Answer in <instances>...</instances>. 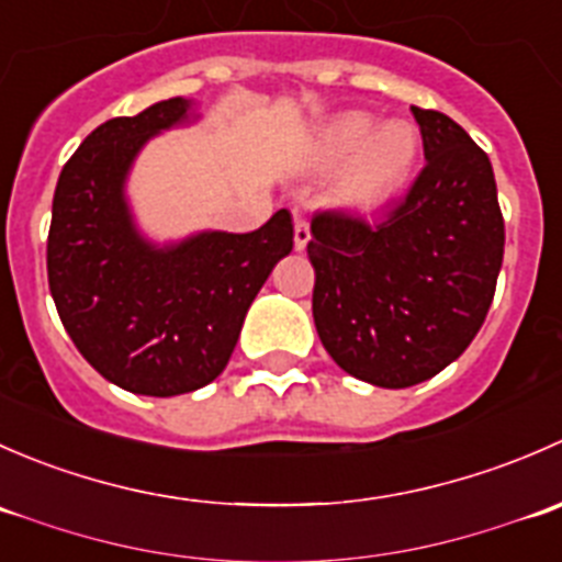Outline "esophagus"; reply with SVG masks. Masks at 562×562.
<instances>
[{
  "instance_id": "obj_1",
  "label": "esophagus",
  "mask_w": 562,
  "mask_h": 562,
  "mask_svg": "<svg viewBox=\"0 0 562 562\" xmlns=\"http://www.w3.org/2000/svg\"><path fill=\"white\" fill-rule=\"evenodd\" d=\"M307 245H310V225L307 220H302L296 214V225H293V247L302 252V249H307Z\"/></svg>"
}]
</instances>
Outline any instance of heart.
<instances>
[{"mask_svg":"<svg viewBox=\"0 0 562 562\" xmlns=\"http://www.w3.org/2000/svg\"><path fill=\"white\" fill-rule=\"evenodd\" d=\"M418 133L407 122H372L367 113H345L328 124L317 144V157L337 166L348 157L334 184L339 203L353 209L372 206L402 181L416 162Z\"/></svg>","mask_w":562,"mask_h":562,"instance_id":"obj_1","label":"heart"}]
</instances>
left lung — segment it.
Masks as SVG:
<instances>
[{
  "mask_svg": "<svg viewBox=\"0 0 562 562\" xmlns=\"http://www.w3.org/2000/svg\"><path fill=\"white\" fill-rule=\"evenodd\" d=\"M427 166L378 223L313 217L317 337L348 375L381 389L429 381L464 353L490 313L503 263L492 162L440 111L413 105Z\"/></svg>",
  "mask_w": 562,
  "mask_h": 562,
  "instance_id": "obj_1",
  "label": "left lung"
}]
</instances>
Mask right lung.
Returning a JSON list of instances; mask_svg holds the SVG:
<instances>
[{
	"mask_svg": "<svg viewBox=\"0 0 562 562\" xmlns=\"http://www.w3.org/2000/svg\"><path fill=\"white\" fill-rule=\"evenodd\" d=\"M195 103L160 100L108 119L61 168L48 231V285L83 359L119 389L176 396L228 364L241 323L293 249L288 209L249 234L198 231L157 245L127 198L135 157L155 135L195 122Z\"/></svg>",
	"mask_w": 562,
	"mask_h": 562,
	"instance_id": "add662e5",
	"label": "right lung"
}]
</instances>
